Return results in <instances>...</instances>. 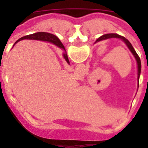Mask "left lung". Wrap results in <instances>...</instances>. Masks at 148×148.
Wrapping results in <instances>:
<instances>
[{
	"label": "left lung",
	"instance_id": "left-lung-1",
	"mask_svg": "<svg viewBox=\"0 0 148 148\" xmlns=\"http://www.w3.org/2000/svg\"><path fill=\"white\" fill-rule=\"evenodd\" d=\"M109 38H119L121 39V40H123L125 44H126L127 47H128V49H130V51L132 53V54L133 55V56L135 57L136 60V62H137V68H138V84H139V75H140V73H141V67H142V65H141V60L140 58L138 57V54L136 53V52L135 51L134 48L133 47V46L132 44H130V42L129 40H127V38H125V37H123L121 35H118V34H116V33H109V34H105V35H101V37H99L97 40H95V43H97L99 41H101V40H107V39H109ZM59 42H61V40H60Z\"/></svg>",
	"mask_w": 148,
	"mask_h": 148
}]
</instances>
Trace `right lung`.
Masks as SVG:
<instances>
[{
    "mask_svg": "<svg viewBox=\"0 0 148 148\" xmlns=\"http://www.w3.org/2000/svg\"><path fill=\"white\" fill-rule=\"evenodd\" d=\"M23 39H29V40H43V41H47V42L52 43V44L56 45L58 47H59L60 49H63L64 51V53L63 54V56L64 58L65 61L67 62V64H70V61L68 59L67 54L66 53V50H65V48L64 47V45L62 44V43L59 42L60 40L58 39V38L56 36V35H53V34L49 33V32H36V33L31 34V35H26V36H23V37L21 38L20 39H18L16 42L15 43V44L16 43H18V41L20 40H23ZM14 44V45H15Z\"/></svg>",
    "mask_w": 148,
    "mask_h": 148,
    "instance_id": "1",
    "label": "right lung"
}]
</instances>
